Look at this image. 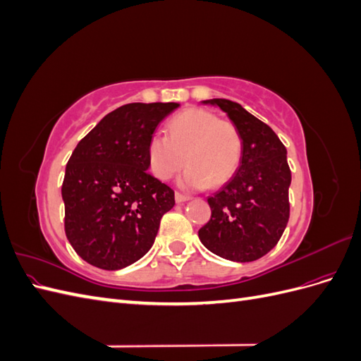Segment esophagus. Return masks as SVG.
I'll use <instances>...</instances> for the list:
<instances>
[{
  "instance_id": "obj_1",
  "label": "esophagus",
  "mask_w": 361,
  "mask_h": 361,
  "mask_svg": "<svg viewBox=\"0 0 361 361\" xmlns=\"http://www.w3.org/2000/svg\"><path fill=\"white\" fill-rule=\"evenodd\" d=\"M174 199H176L178 203H183V202H188L191 197H190V195H185V194L176 192V194H174Z\"/></svg>"
}]
</instances>
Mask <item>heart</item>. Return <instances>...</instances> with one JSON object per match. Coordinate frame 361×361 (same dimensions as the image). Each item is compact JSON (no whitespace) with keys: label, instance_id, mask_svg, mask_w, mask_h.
Here are the masks:
<instances>
[{"label":"heart","instance_id":"heart-1","mask_svg":"<svg viewBox=\"0 0 361 361\" xmlns=\"http://www.w3.org/2000/svg\"><path fill=\"white\" fill-rule=\"evenodd\" d=\"M185 159H183V157ZM243 158L238 128L203 108H188L167 125V135L154 134L147 141V164L159 180H169L183 166L180 187L203 190L231 179Z\"/></svg>","mask_w":361,"mask_h":361}]
</instances>
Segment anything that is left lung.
I'll use <instances>...</instances> for the list:
<instances>
[{
	"label": "left lung",
	"instance_id": "8db88e82",
	"mask_svg": "<svg viewBox=\"0 0 361 361\" xmlns=\"http://www.w3.org/2000/svg\"><path fill=\"white\" fill-rule=\"evenodd\" d=\"M238 128L243 158L233 178L212 197L211 220L199 231L202 244L233 262H253L276 247L289 220L288 152L267 123L228 99H207Z\"/></svg>",
	"mask_w": 361,
	"mask_h": 361
}]
</instances>
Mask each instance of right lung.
<instances>
[{
  "mask_svg": "<svg viewBox=\"0 0 361 361\" xmlns=\"http://www.w3.org/2000/svg\"><path fill=\"white\" fill-rule=\"evenodd\" d=\"M176 102L128 104L106 114L68 161L61 187L64 231L90 265H133L155 243L174 192L147 171V141Z\"/></svg>",
  "mask_w": 361,
  "mask_h": 361,
  "instance_id": "obj_1",
  "label": "right lung"
}]
</instances>
